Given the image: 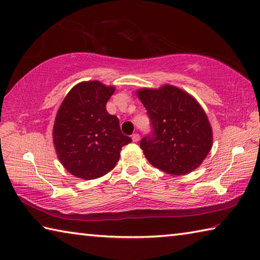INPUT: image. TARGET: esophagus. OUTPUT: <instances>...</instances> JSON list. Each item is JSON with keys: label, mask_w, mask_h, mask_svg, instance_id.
<instances>
[{"label": "esophagus", "mask_w": 260, "mask_h": 260, "mask_svg": "<svg viewBox=\"0 0 260 260\" xmlns=\"http://www.w3.org/2000/svg\"><path fill=\"white\" fill-rule=\"evenodd\" d=\"M132 140H133V142H139L140 141V135L139 134H133L132 135Z\"/></svg>", "instance_id": "34e87169"}]
</instances>
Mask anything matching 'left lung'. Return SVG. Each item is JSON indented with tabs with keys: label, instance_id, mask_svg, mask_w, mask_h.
Instances as JSON below:
<instances>
[{
	"label": "left lung",
	"instance_id": "left-lung-1",
	"mask_svg": "<svg viewBox=\"0 0 260 260\" xmlns=\"http://www.w3.org/2000/svg\"><path fill=\"white\" fill-rule=\"evenodd\" d=\"M136 95L147 109L153 135L140 148L152 166L172 175L196 170L213 143L212 127L192 95L173 85L140 88Z\"/></svg>",
	"mask_w": 260,
	"mask_h": 260
}]
</instances>
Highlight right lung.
<instances>
[{
  "label": "right lung",
  "mask_w": 260,
  "mask_h": 260,
  "mask_svg": "<svg viewBox=\"0 0 260 260\" xmlns=\"http://www.w3.org/2000/svg\"><path fill=\"white\" fill-rule=\"evenodd\" d=\"M114 90L99 80L79 82L57 111L52 142L60 164L74 177H103L119 160L121 148L132 142L121 133L118 118L107 111Z\"/></svg>",
  "instance_id": "right-lung-1"
}]
</instances>
